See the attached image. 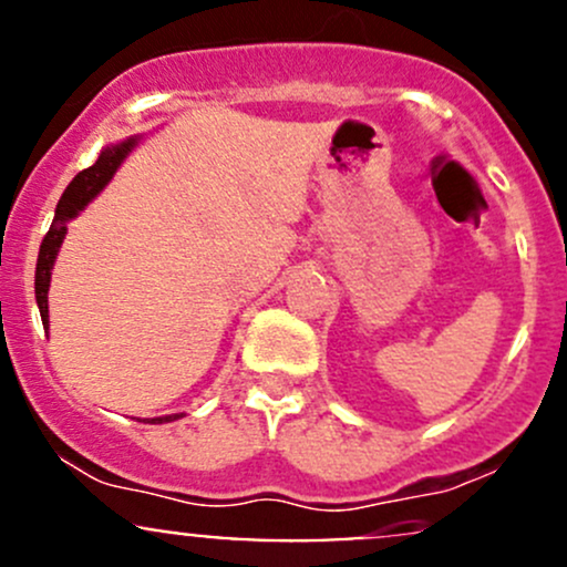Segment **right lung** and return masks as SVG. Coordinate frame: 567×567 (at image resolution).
I'll list each match as a JSON object with an SVG mask.
<instances>
[{
  "instance_id": "add662e5",
  "label": "right lung",
  "mask_w": 567,
  "mask_h": 567,
  "mask_svg": "<svg viewBox=\"0 0 567 567\" xmlns=\"http://www.w3.org/2000/svg\"><path fill=\"white\" fill-rule=\"evenodd\" d=\"M130 148H133V141L106 148V152H103L101 157H97V162H95L93 167H87V171H82L74 181H71V184L66 186V192H63L61 202H58L53 226H50V231L44 234L42 245H39L37 279H34L39 315H42L44 328H48L50 275H53V261H55V256H58V247H61L63 237H66L69 218H74L76 213H80L82 207L87 205V202L93 199L95 194L109 184V181H112L114 171H116V167H120V162L125 159V154L130 152ZM173 419H178V415H165V419H152V421H157V424H162V421H173Z\"/></svg>"
}]
</instances>
